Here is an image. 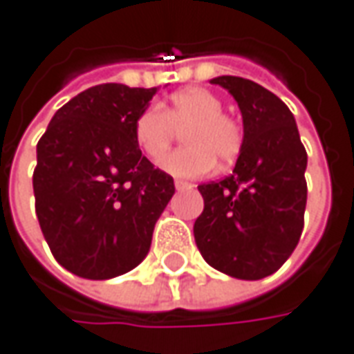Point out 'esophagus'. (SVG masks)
<instances>
[{"instance_id":"1","label":"esophagus","mask_w":354,"mask_h":354,"mask_svg":"<svg viewBox=\"0 0 354 354\" xmlns=\"http://www.w3.org/2000/svg\"><path fill=\"white\" fill-rule=\"evenodd\" d=\"M195 185L193 183H187V181H175V189L177 191H187V189H193Z\"/></svg>"}]
</instances>
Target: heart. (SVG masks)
Segmentation results:
<instances>
[{
    "label": "heart",
    "instance_id": "heart-1",
    "mask_svg": "<svg viewBox=\"0 0 354 354\" xmlns=\"http://www.w3.org/2000/svg\"><path fill=\"white\" fill-rule=\"evenodd\" d=\"M184 132L185 148L167 155L176 129ZM133 140L143 156L159 163L175 177H201L214 167L216 159L228 165L242 149V128L223 112V100L207 88H187L171 96L163 108L151 104L133 122Z\"/></svg>",
    "mask_w": 354,
    "mask_h": 354
}]
</instances>
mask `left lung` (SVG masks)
Segmentation results:
<instances>
[{
    "label": "left lung",
    "mask_w": 354,
    "mask_h": 354,
    "mask_svg": "<svg viewBox=\"0 0 354 354\" xmlns=\"http://www.w3.org/2000/svg\"><path fill=\"white\" fill-rule=\"evenodd\" d=\"M236 100L244 142L232 175L198 185L205 198L193 232L214 270L238 279L274 274L295 250L307 203V153L290 108L264 86L240 78L211 80Z\"/></svg>",
    "instance_id": "1"
}]
</instances>
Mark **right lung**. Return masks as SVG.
<instances>
[{"label": "right lung", "instance_id": "add662e5", "mask_svg": "<svg viewBox=\"0 0 354 354\" xmlns=\"http://www.w3.org/2000/svg\"><path fill=\"white\" fill-rule=\"evenodd\" d=\"M159 88L98 84L57 110L37 143L35 211L57 262L86 279L142 262L175 193L133 140V122Z\"/></svg>", "mask_w": 354, "mask_h": 354}]
</instances>
